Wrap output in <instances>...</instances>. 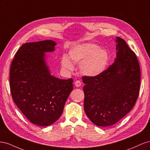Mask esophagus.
Masks as SVG:
<instances>
[{
  "instance_id": "esophagus-1",
  "label": "esophagus",
  "mask_w": 150,
  "mask_h": 150,
  "mask_svg": "<svg viewBox=\"0 0 150 150\" xmlns=\"http://www.w3.org/2000/svg\"><path fill=\"white\" fill-rule=\"evenodd\" d=\"M74 84H75V86H76V87H80V86H81V82L79 80H77V81H75Z\"/></svg>"
}]
</instances>
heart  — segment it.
<instances>
[{
    "instance_id": "heart-1",
    "label": "heart",
    "mask_w": 150,
    "mask_h": 150,
    "mask_svg": "<svg viewBox=\"0 0 150 150\" xmlns=\"http://www.w3.org/2000/svg\"><path fill=\"white\" fill-rule=\"evenodd\" d=\"M71 59L79 64L81 72L86 76L93 77L101 74L105 70L109 61V55L105 49L99 48L93 43H84L72 47L69 52ZM66 55L61 58L63 69L72 71L74 66Z\"/></svg>"
}]
</instances>
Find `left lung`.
Here are the masks:
<instances>
[{
  "label": "left lung",
  "mask_w": 150,
  "mask_h": 150,
  "mask_svg": "<svg viewBox=\"0 0 150 150\" xmlns=\"http://www.w3.org/2000/svg\"><path fill=\"white\" fill-rule=\"evenodd\" d=\"M117 57L96 76H83L84 108L99 126L115 125L131 111L139 96L141 72L135 53L121 38L116 39Z\"/></svg>",
  "instance_id": "obj_1"
}]
</instances>
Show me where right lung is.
I'll list each match as a JSON object with an SVG mask.
<instances>
[{
  "mask_svg": "<svg viewBox=\"0 0 150 150\" xmlns=\"http://www.w3.org/2000/svg\"><path fill=\"white\" fill-rule=\"evenodd\" d=\"M52 40L25 43L16 52L10 69V89L17 106L32 123L46 126L62 115L73 89V79L50 74L45 52L54 51Z\"/></svg>",
  "mask_w": 150,
  "mask_h": 150,
  "instance_id": "1",
  "label": "right lung"
}]
</instances>
